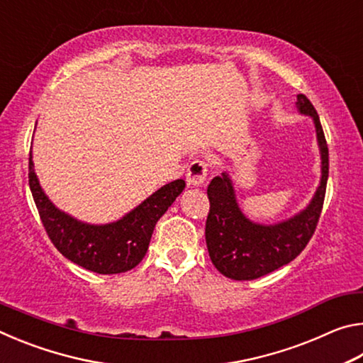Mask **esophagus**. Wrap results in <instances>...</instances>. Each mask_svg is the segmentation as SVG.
I'll use <instances>...</instances> for the list:
<instances>
[{"instance_id": "esophagus-1", "label": "esophagus", "mask_w": 363, "mask_h": 363, "mask_svg": "<svg viewBox=\"0 0 363 363\" xmlns=\"http://www.w3.org/2000/svg\"><path fill=\"white\" fill-rule=\"evenodd\" d=\"M208 164L206 160L196 158L187 168V184L189 186H201L205 182L208 174Z\"/></svg>"}]
</instances>
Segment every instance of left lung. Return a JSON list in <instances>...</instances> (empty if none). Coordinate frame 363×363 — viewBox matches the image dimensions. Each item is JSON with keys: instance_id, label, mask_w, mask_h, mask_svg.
Instances as JSON below:
<instances>
[{"instance_id": "8db88e82", "label": "left lung", "mask_w": 363, "mask_h": 363, "mask_svg": "<svg viewBox=\"0 0 363 363\" xmlns=\"http://www.w3.org/2000/svg\"><path fill=\"white\" fill-rule=\"evenodd\" d=\"M301 113L315 123L322 153V181L311 205L298 216L275 225L251 223L237 205L229 176H216L208 186L210 213L205 238L208 253L220 274L232 280H255L274 272L301 255L314 235L323 208L328 181V145L317 110L304 94L298 96Z\"/></svg>"}]
</instances>
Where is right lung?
Wrapping results in <instances>:
<instances>
[{"label":"right lung","mask_w":363,"mask_h":363,"mask_svg":"<svg viewBox=\"0 0 363 363\" xmlns=\"http://www.w3.org/2000/svg\"><path fill=\"white\" fill-rule=\"evenodd\" d=\"M28 186L49 240L67 259L91 272L112 275L128 272L143 261L157 220L167 213L186 182L167 184L125 218L106 225H89L59 211L36 179L32 153L28 157Z\"/></svg>","instance_id":"1"}]
</instances>
